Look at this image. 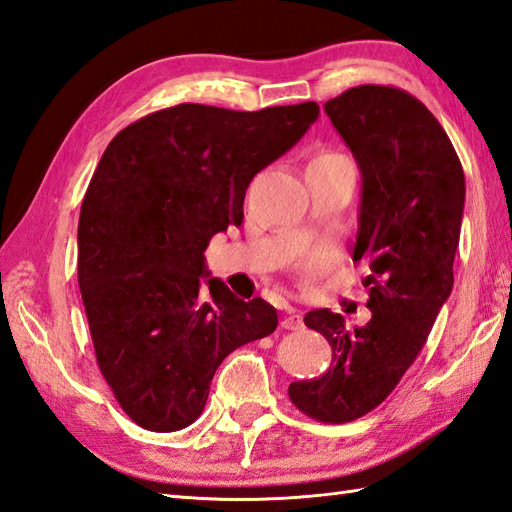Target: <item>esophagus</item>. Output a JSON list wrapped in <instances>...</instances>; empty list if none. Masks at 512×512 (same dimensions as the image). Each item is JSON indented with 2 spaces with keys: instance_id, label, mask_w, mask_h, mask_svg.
I'll return each mask as SVG.
<instances>
[{
  "instance_id": "1",
  "label": "esophagus",
  "mask_w": 512,
  "mask_h": 512,
  "mask_svg": "<svg viewBox=\"0 0 512 512\" xmlns=\"http://www.w3.org/2000/svg\"><path fill=\"white\" fill-rule=\"evenodd\" d=\"M301 325H303L301 312L295 310V308H286L284 319H281V328H286V330H299Z\"/></svg>"
}]
</instances>
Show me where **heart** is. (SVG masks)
<instances>
[{
    "label": "heart",
    "instance_id": "obj_1",
    "mask_svg": "<svg viewBox=\"0 0 512 512\" xmlns=\"http://www.w3.org/2000/svg\"><path fill=\"white\" fill-rule=\"evenodd\" d=\"M341 158L343 156H339V154H330V151H325V154H319L314 160H341Z\"/></svg>",
    "mask_w": 512,
    "mask_h": 512
}]
</instances>
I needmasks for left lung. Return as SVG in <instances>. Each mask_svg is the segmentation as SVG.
<instances>
[{"mask_svg":"<svg viewBox=\"0 0 512 512\" xmlns=\"http://www.w3.org/2000/svg\"><path fill=\"white\" fill-rule=\"evenodd\" d=\"M363 178L354 262H367L361 328L328 308L303 317L332 345L321 378L290 383L299 411L352 422L383 402L427 343L453 288L464 213V171L442 125L416 96L358 85L323 105Z\"/></svg>","mask_w":512,"mask_h":512,"instance_id":"left-lung-1","label":"left lung"}]
</instances>
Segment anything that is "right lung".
<instances>
[{
  "instance_id": "1",
  "label": "right lung",
  "mask_w": 512,
  "mask_h": 512,
  "mask_svg": "<svg viewBox=\"0 0 512 512\" xmlns=\"http://www.w3.org/2000/svg\"><path fill=\"white\" fill-rule=\"evenodd\" d=\"M317 118L314 101L259 112L182 103L107 145L81 204L79 288L101 374L138 427H189L224 358L275 332L277 310L209 277L204 250L242 224L250 180Z\"/></svg>"
}]
</instances>
